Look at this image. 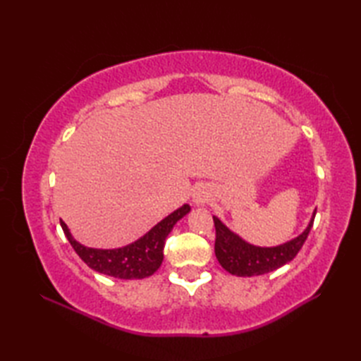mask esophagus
<instances>
[{"label": "esophagus", "instance_id": "1", "mask_svg": "<svg viewBox=\"0 0 361 361\" xmlns=\"http://www.w3.org/2000/svg\"><path fill=\"white\" fill-rule=\"evenodd\" d=\"M211 200V190L209 188H206L204 185L197 186L194 189V194H192V202L195 204H204Z\"/></svg>", "mask_w": 361, "mask_h": 361}]
</instances>
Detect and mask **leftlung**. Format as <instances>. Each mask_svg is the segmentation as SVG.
<instances>
[{
	"label": "left lung",
	"mask_w": 361,
	"mask_h": 361,
	"mask_svg": "<svg viewBox=\"0 0 361 361\" xmlns=\"http://www.w3.org/2000/svg\"><path fill=\"white\" fill-rule=\"evenodd\" d=\"M315 214L317 209L313 212L309 226L305 228V231L301 235H298L296 239L287 243L279 245V247L271 248L255 247V245L247 243L239 235L229 231L217 217H212L214 226H216V245H214V250H216L219 264L228 273L235 276H259L278 270L282 265L293 260L299 250L302 248L310 233V228L313 226Z\"/></svg>",
	"instance_id": "1"
}]
</instances>
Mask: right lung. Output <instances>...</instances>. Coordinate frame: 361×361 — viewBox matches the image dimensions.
Masks as SVG:
<instances>
[{"label": "right lung", "mask_w": 361, "mask_h": 361, "mask_svg": "<svg viewBox=\"0 0 361 361\" xmlns=\"http://www.w3.org/2000/svg\"><path fill=\"white\" fill-rule=\"evenodd\" d=\"M190 211L189 204H183L180 209L173 211L171 216L161 220L141 239L116 250H96L87 248L75 242L68 231L65 221H60L66 239L78 252L79 257L94 271L119 279H142L155 273L163 262V250L166 237L172 231L176 221L183 219Z\"/></svg>", "instance_id": "1"}]
</instances>
